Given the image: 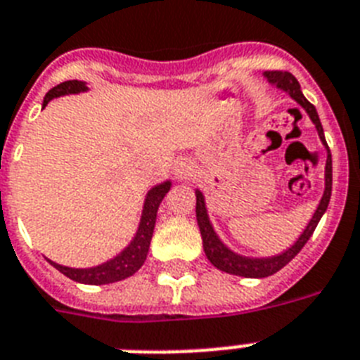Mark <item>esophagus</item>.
Returning <instances> with one entry per match:
<instances>
[{
    "label": "esophagus",
    "instance_id": "34e87169",
    "mask_svg": "<svg viewBox=\"0 0 360 360\" xmlns=\"http://www.w3.org/2000/svg\"><path fill=\"white\" fill-rule=\"evenodd\" d=\"M192 170H194V168H192V165H188V162H183V160H181V162H177V166H175V177H177L179 181L186 179V177H190V175H192Z\"/></svg>",
    "mask_w": 360,
    "mask_h": 360
}]
</instances>
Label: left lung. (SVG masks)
<instances>
[{
    "label": "left lung",
    "mask_w": 360,
    "mask_h": 360,
    "mask_svg": "<svg viewBox=\"0 0 360 360\" xmlns=\"http://www.w3.org/2000/svg\"><path fill=\"white\" fill-rule=\"evenodd\" d=\"M264 77L268 79V83L274 84L276 89L283 90L286 94L290 96L294 101H296L307 114L309 118L314 124L318 131V136L322 140V144L326 146L327 151V160H326V188H323V195L320 203H318L314 214L309 220V224L305 226L303 233L297 236V240L292 244L288 250L277 253V255L271 257H246L240 255V253H235L233 250L224 244L220 240V236L216 235L214 227L209 220V212H207L205 205V195L201 190H195V218H198V226L201 231V238H203V251H205L207 259L210 261V264L216 266L218 270L227 271L231 276H240V277H251V279H261V277L274 276L276 271H279L283 266H286L288 262L294 259V257L302 251V248L305 246L307 240L311 238V235L316 229L318 221L323 216V212L327 210L329 205V200H331V188H333V160H331V151H329V146L326 142V136H323V127L322 122L318 118L316 107L307 101V98L303 96L302 86L297 83V79L294 77L288 72H264Z\"/></svg>",
    "instance_id": "obj_1"
}]
</instances>
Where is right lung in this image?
<instances>
[{"label": "right lung", "mask_w": 360, "mask_h": 360, "mask_svg": "<svg viewBox=\"0 0 360 360\" xmlns=\"http://www.w3.org/2000/svg\"><path fill=\"white\" fill-rule=\"evenodd\" d=\"M89 86L84 81H64V83L57 84L49 90L46 98H44L42 109H46V105L53 98H60V96L68 94H79V92H86ZM172 186V181H165L155 185L153 188L148 190L144 200V207H142V216H140L139 229L134 233L133 240L120 251L118 255L112 257L110 261L103 262V264L92 266V268H70V266L57 264V262L49 261L51 266H55L60 274L70 277L72 281L83 283V285H109V283L122 281L127 279L140 270V266L144 264L148 251H150L151 236H153L155 220H157V210H159L160 201L165 200V195L168 194V190Z\"/></svg>", "instance_id": "1"}]
</instances>
